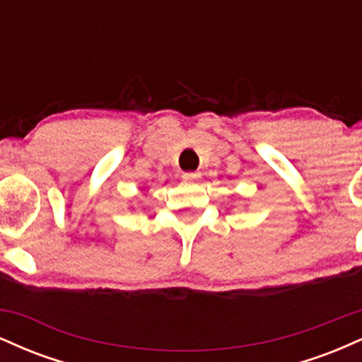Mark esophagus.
<instances>
[{
  "mask_svg": "<svg viewBox=\"0 0 362 362\" xmlns=\"http://www.w3.org/2000/svg\"><path fill=\"white\" fill-rule=\"evenodd\" d=\"M182 178H184L185 182H197L199 178H201V173H199V172H184V173H182Z\"/></svg>",
  "mask_w": 362,
  "mask_h": 362,
  "instance_id": "esophagus-1",
  "label": "esophagus"
}]
</instances>
